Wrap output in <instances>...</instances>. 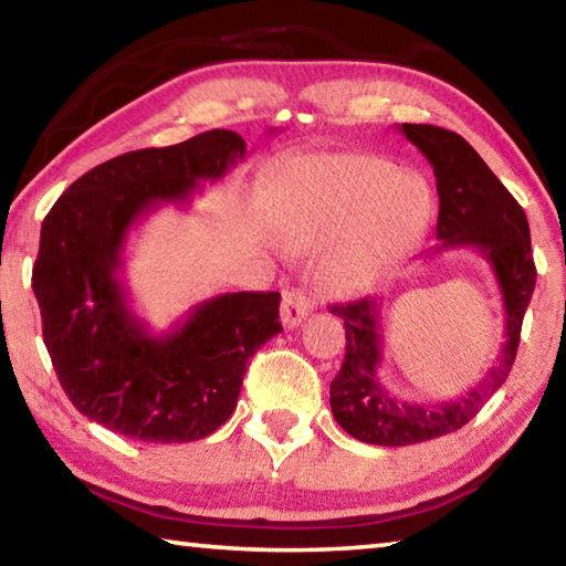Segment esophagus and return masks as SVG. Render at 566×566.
<instances>
[{
	"instance_id": "34e87169",
	"label": "esophagus",
	"mask_w": 566,
	"mask_h": 566,
	"mask_svg": "<svg viewBox=\"0 0 566 566\" xmlns=\"http://www.w3.org/2000/svg\"><path fill=\"white\" fill-rule=\"evenodd\" d=\"M314 310V300L304 290H290L282 296V324L286 329H294L306 314Z\"/></svg>"
}]
</instances>
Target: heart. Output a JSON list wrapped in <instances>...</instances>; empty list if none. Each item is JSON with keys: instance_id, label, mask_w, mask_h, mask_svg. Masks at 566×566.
Wrapping results in <instances>:
<instances>
[{"instance_id": "obj_1", "label": "heart", "mask_w": 566, "mask_h": 566, "mask_svg": "<svg viewBox=\"0 0 566 566\" xmlns=\"http://www.w3.org/2000/svg\"><path fill=\"white\" fill-rule=\"evenodd\" d=\"M280 229L292 249L322 244L342 232L324 284L337 294L369 290L417 242L432 197L424 181L367 155H310L276 179Z\"/></svg>"}]
</instances>
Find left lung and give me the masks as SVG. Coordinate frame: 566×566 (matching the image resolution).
<instances>
[{
    "mask_svg": "<svg viewBox=\"0 0 566 566\" xmlns=\"http://www.w3.org/2000/svg\"><path fill=\"white\" fill-rule=\"evenodd\" d=\"M399 132L429 159L437 177L439 217L432 254L472 247L490 262L504 300V347L500 359L467 397L444 405H415L391 397L377 377L381 361L379 302L375 296L334 304L344 319L347 354L329 385L332 415L344 432L367 444L409 447L464 427L510 375L524 312L536 282L530 222L474 147L457 132L432 124H401Z\"/></svg>",
    "mask_w": 566,
    "mask_h": 566,
    "instance_id": "1",
    "label": "left lung"
}]
</instances>
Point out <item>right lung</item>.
Masks as SVG:
<instances>
[{
  "instance_id": "add662e5",
  "label": "right lung",
  "mask_w": 566,
  "mask_h": 566,
  "mask_svg": "<svg viewBox=\"0 0 566 566\" xmlns=\"http://www.w3.org/2000/svg\"><path fill=\"white\" fill-rule=\"evenodd\" d=\"M237 132L90 169L42 222L32 290L56 377L84 417L142 442H197L232 417L247 361L282 332L276 292L219 294L167 334L132 312L119 280L129 229L159 205H187L199 181L244 159Z\"/></svg>"
}]
</instances>
